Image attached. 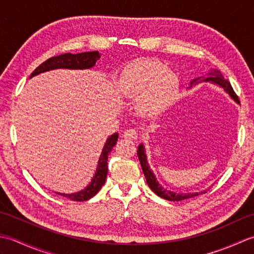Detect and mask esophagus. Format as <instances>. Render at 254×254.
Here are the masks:
<instances>
[{
    "label": "esophagus",
    "instance_id": "34e87169",
    "mask_svg": "<svg viewBox=\"0 0 254 254\" xmlns=\"http://www.w3.org/2000/svg\"><path fill=\"white\" fill-rule=\"evenodd\" d=\"M123 137H126L127 139H132V141H134V139H137L138 135H137V132L134 130V128H128V130L124 131Z\"/></svg>",
    "mask_w": 254,
    "mask_h": 254
}]
</instances>
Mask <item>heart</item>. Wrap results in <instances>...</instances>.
Wrapping results in <instances>:
<instances>
[{
    "label": "heart",
    "mask_w": 254,
    "mask_h": 254,
    "mask_svg": "<svg viewBox=\"0 0 254 254\" xmlns=\"http://www.w3.org/2000/svg\"><path fill=\"white\" fill-rule=\"evenodd\" d=\"M179 80L166 65L145 60L127 67L119 80L121 93L141 99L142 110L150 115L167 109L174 101Z\"/></svg>",
    "instance_id": "heart-1"
}]
</instances>
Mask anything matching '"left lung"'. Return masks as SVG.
Returning a JSON list of instances; mask_svg holds the SVG:
<instances>
[{"label":"left lung","instance_id":"left-lung-1","mask_svg":"<svg viewBox=\"0 0 254 254\" xmlns=\"http://www.w3.org/2000/svg\"><path fill=\"white\" fill-rule=\"evenodd\" d=\"M199 82H212L214 84L220 86V87H222L236 102H239L238 96L236 95L233 87H231L230 83L227 79L224 78L223 74L220 73V71H218V69H216V68L210 69V72L208 73V77H206L203 80H201V77L193 79L191 82L190 87H192V85H195ZM137 156H138L139 163H141V167H142V170L144 172V176H145V178H146V182H147L148 187L150 188V190L157 194L158 196L163 197L165 199H168V201L179 202V201H182V199L191 198V197L201 195V194H204L207 192V190H203L201 192H192V193H176L174 191L167 190V189L163 188L159 185L157 179H156V177L154 175V172L152 171V169H150V167L147 163V157H146V154H145V147L143 144L138 145Z\"/></svg>","mask_w":254,"mask_h":254}]
</instances>
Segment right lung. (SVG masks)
Masks as SVG:
<instances>
[{
    "mask_svg": "<svg viewBox=\"0 0 254 254\" xmlns=\"http://www.w3.org/2000/svg\"><path fill=\"white\" fill-rule=\"evenodd\" d=\"M100 59V55L98 51H91V52H82L77 53V55H72V53H64L61 56L52 57L48 59L47 61L41 63L34 72L31 73L30 77L36 76V75L44 73L47 71H51V69L56 68H69V69H85L90 68L95 66L97 60ZM119 137V134L115 133L111 136L108 137L107 142L105 144L104 148H102L101 155L98 160V166L95 172V176L91 179V182L85 188L84 190L76 192V193H59L56 192L59 195H62L64 197H67L72 201L77 202H84L87 199L93 197L95 194L99 192L102 186L105 185L106 178L108 175V154H109L113 149V146L117 144Z\"/></svg>",
    "mask_w": 254,
    "mask_h": 254,
    "instance_id": "obj_1",
    "label": "right lung"
}]
</instances>
